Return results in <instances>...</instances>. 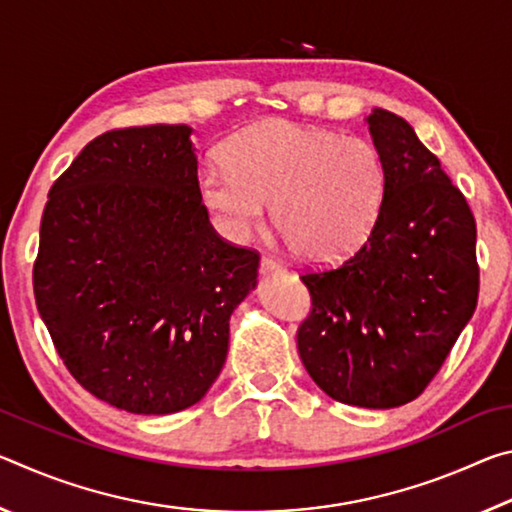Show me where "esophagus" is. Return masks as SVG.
<instances>
[{
  "label": "esophagus",
  "instance_id": "1",
  "mask_svg": "<svg viewBox=\"0 0 512 512\" xmlns=\"http://www.w3.org/2000/svg\"><path fill=\"white\" fill-rule=\"evenodd\" d=\"M259 268H262V273H264V275H277V273H282V271H284L282 262H277V259L268 257V255H264V257H262V264H259Z\"/></svg>",
  "mask_w": 512,
  "mask_h": 512
}]
</instances>
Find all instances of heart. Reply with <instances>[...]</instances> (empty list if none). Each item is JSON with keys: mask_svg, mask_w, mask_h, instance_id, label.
Masks as SVG:
<instances>
[{"mask_svg": "<svg viewBox=\"0 0 512 512\" xmlns=\"http://www.w3.org/2000/svg\"><path fill=\"white\" fill-rule=\"evenodd\" d=\"M224 160L198 167V198L221 235L244 241L273 219L293 253L332 264L370 237L384 201L386 167L370 140L287 119L230 137Z\"/></svg>", "mask_w": 512, "mask_h": 512, "instance_id": "obj_1", "label": "heart"}]
</instances>
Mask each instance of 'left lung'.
Segmentation results:
<instances>
[{
	"label": "left lung",
	"mask_w": 512,
	"mask_h": 512,
	"mask_svg": "<svg viewBox=\"0 0 512 512\" xmlns=\"http://www.w3.org/2000/svg\"><path fill=\"white\" fill-rule=\"evenodd\" d=\"M366 124L386 167L384 201L348 262L300 277L314 309L298 352L332 400L395 409L427 388L474 314L476 223L409 121L375 108Z\"/></svg>",
	"instance_id": "obj_1"
}]
</instances>
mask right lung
Returning <instances> with one entry per match:
<instances>
[{"label":"right lung","instance_id":"1","mask_svg":"<svg viewBox=\"0 0 512 512\" xmlns=\"http://www.w3.org/2000/svg\"><path fill=\"white\" fill-rule=\"evenodd\" d=\"M192 128L108 131L49 189L33 266L40 318L72 377L110 406L203 400L259 255L225 244L196 189Z\"/></svg>","mask_w":512,"mask_h":512}]
</instances>
